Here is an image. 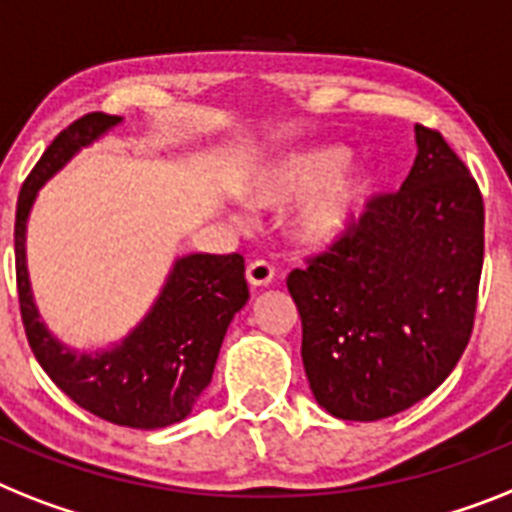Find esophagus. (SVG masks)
I'll return each mask as SVG.
<instances>
[{
    "mask_svg": "<svg viewBox=\"0 0 512 512\" xmlns=\"http://www.w3.org/2000/svg\"><path fill=\"white\" fill-rule=\"evenodd\" d=\"M246 280L251 287H266L269 282L274 280V269L272 264H266V261H251L246 269Z\"/></svg>",
    "mask_w": 512,
    "mask_h": 512,
    "instance_id": "esophagus-1",
    "label": "esophagus"
}]
</instances>
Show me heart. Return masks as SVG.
<instances>
[{
    "mask_svg": "<svg viewBox=\"0 0 512 512\" xmlns=\"http://www.w3.org/2000/svg\"><path fill=\"white\" fill-rule=\"evenodd\" d=\"M350 162L348 146H308L266 164L243 185L253 209H282L308 198L290 222V235L303 248H329L348 238L369 209L379 172L374 164Z\"/></svg>",
    "mask_w": 512,
    "mask_h": 512,
    "instance_id": "b5f03b06",
    "label": "heart"
}]
</instances>
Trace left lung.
Segmentation results:
<instances>
[{
  "mask_svg": "<svg viewBox=\"0 0 512 512\" xmlns=\"http://www.w3.org/2000/svg\"><path fill=\"white\" fill-rule=\"evenodd\" d=\"M416 146L403 188L374 198L348 238L287 277L308 387L342 421H379L432 395L474 329L479 185L439 133L416 125Z\"/></svg>",
  "mask_w": 512,
  "mask_h": 512,
  "instance_id": "obj_1",
  "label": "left lung"
}]
</instances>
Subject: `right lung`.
I'll list each match as a JSON object with an SVG mask.
<instances>
[{
  "instance_id": "right-lung-1",
  "label": "right lung",
  "mask_w": 512,
  "mask_h": 512,
  "mask_svg": "<svg viewBox=\"0 0 512 512\" xmlns=\"http://www.w3.org/2000/svg\"><path fill=\"white\" fill-rule=\"evenodd\" d=\"M122 125L94 112L62 130L20 188L15 214V272L20 314L33 356L67 398L130 429H162L190 416L209 387L227 327L248 303L243 256L188 253L172 261L164 285L143 319L101 350H78L52 335L33 298L25 235L38 190L67 162Z\"/></svg>"
}]
</instances>
